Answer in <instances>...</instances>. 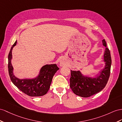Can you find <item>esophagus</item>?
<instances>
[{"mask_svg":"<svg viewBox=\"0 0 122 122\" xmlns=\"http://www.w3.org/2000/svg\"><path fill=\"white\" fill-rule=\"evenodd\" d=\"M64 64V62L63 61H61L60 62V65L61 66H62Z\"/></svg>","mask_w":122,"mask_h":122,"instance_id":"obj_1","label":"esophagus"}]
</instances>
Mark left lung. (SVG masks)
<instances>
[{
	"instance_id": "obj_1",
	"label": "left lung",
	"mask_w": 122,
	"mask_h": 122,
	"mask_svg": "<svg viewBox=\"0 0 122 122\" xmlns=\"http://www.w3.org/2000/svg\"><path fill=\"white\" fill-rule=\"evenodd\" d=\"M102 43L106 47L102 61L105 65L99 75L95 77L89 76L85 75L80 71L71 70L70 87L78 96L88 97L101 91L107 85L110 74L111 58L105 39L102 40Z\"/></svg>"
}]
</instances>
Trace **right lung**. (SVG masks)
<instances>
[{"label": "right lung", "instance_id": "1", "mask_svg": "<svg viewBox=\"0 0 122 122\" xmlns=\"http://www.w3.org/2000/svg\"><path fill=\"white\" fill-rule=\"evenodd\" d=\"M17 41L11 47L8 56V70L10 79L14 85L26 94L32 97L44 95L47 93L52 78L59 69L56 64H46L40 70L38 74L31 78L20 79L14 74V68L11 63L12 49L16 45Z\"/></svg>", "mask_w": 122, "mask_h": 122}]
</instances>
